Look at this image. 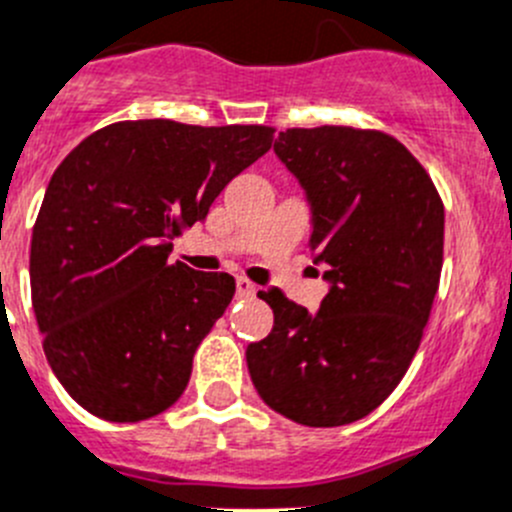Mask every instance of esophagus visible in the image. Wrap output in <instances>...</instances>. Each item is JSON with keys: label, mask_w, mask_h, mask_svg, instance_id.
I'll list each match as a JSON object with an SVG mask.
<instances>
[{"label": "esophagus", "mask_w": 512, "mask_h": 512, "mask_svg": "<svg viewBox=\"0 0 512 512\" xmlns=\"http://www.w3.org/2000/svg\"><path fill=\"white\" fill-rule=\"evenodd\" d=\"M255 285L247 278H237V298H252L255 295Z\"/></svg>", "instance_id": "obj_1"}]
</instances>
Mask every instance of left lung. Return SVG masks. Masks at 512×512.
<instances>
[{
    "label": "left lung",
    "instance_id": "left-lung-1",
    "mask_svg": "<svg viewBox=\"0 0 512 512\" xmlns=\"http://www.w3.org/2000/svg\"><path fill=\"white\" fill-rule=\"evenodd\" d=\"M275 154L305 189L310 252L331 290L318 313L260 290L270 336L247 346L267 407L305 427H341L396 389L429 321L444 250V207L404 143L348 126L288 128Z\"/></svg>",
    "mask_w": 512,
    "mask_h": 512
}]
</instances>
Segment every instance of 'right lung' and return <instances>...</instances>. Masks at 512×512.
<instances>
[{
	"mask_svg": "<svg viewBox=\"0 0 512 512\" xmlns=\"http://www.w3.org/2000/svg\"><path fill=\"white\" fill-rule=\"evenodd\" d=\"M272 133L121 121L55 169L32 229V308L52 374L90 414L141 422L184 394L234 278L169 262L171 240L270 151Z\"/></svg>",
	"mask_w": 512,
	"mask_h": 512,
	"instance_id": "right-lung-1",
	"label": "right lung"
}]
</instances>
